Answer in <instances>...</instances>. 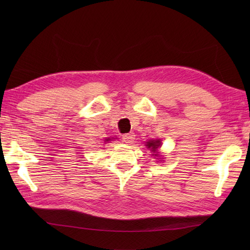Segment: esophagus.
Segmentation results:
<instances>
[{
  "label": "esophagus",
  "instance_id": "esophagus-1",
  "mask_svg": "<svg viewBox=\"0 0 250 250\" xmlns=\"http://www.w3.org/2000/svg\"><path fill=\"white\" fill-rule=\"evenodd\" d=\"M134 133H128V134H124L122 135V141H124L125 143H126V144H131L132 142L134 141Z\"/></svg>",
  "mask_w": 250,
  "mask_h": 250
}]
</instances>
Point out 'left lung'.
I'll return each instance as SVG.
<instances>
[{"label": "left lung", "mask_w": 250, "mask_h": 250, "mask_svg": "<svg viewBox=\"0 0 250 250\" xmlns=\"http://www.w3.org/2000/svg\"><path fill=\"white\" fill-rule=\"evenodd\" d=\"M161 146V141L160 140H150L146 143V147L149 148V149L153 152L152 156L158 157V148Z\"/></svg>", "instance_id": "1"}]
</instances>
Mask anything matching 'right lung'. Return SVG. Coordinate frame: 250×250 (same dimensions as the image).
<instances>
[{
	"instance_id": "obj_1",
	"label": "right lung",
	"mask_w": 250,
	"mask_h": 250,
	"mask_svg": "<svg viewBox=\"0 0 250 250\" xmlns=\"http://www.w3.org/2000/svg\"><path fill=\"white\" fill-rule=\"evenodd\" d=\"M106 141H109V139H108V140H106Z\"/></svg>"
}]
</instances>
